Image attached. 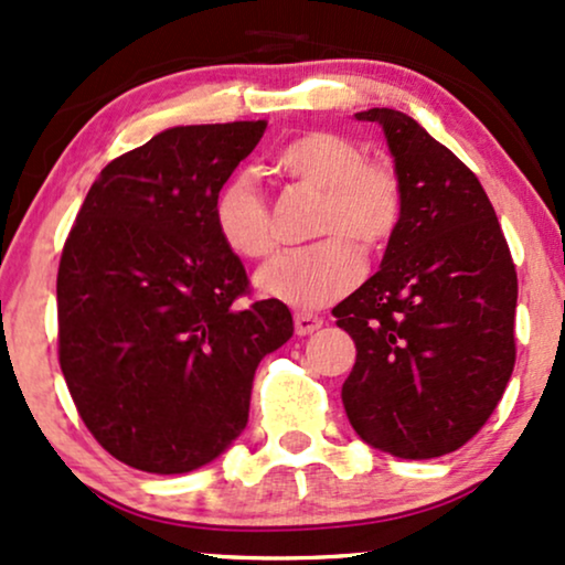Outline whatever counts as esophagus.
I'll return each instance as SVG.
<instances>
[{
  "label": "esophagus",
  "instance_id": "1",
  "mask_svg": "<svg viewBox=\"0 0 565 565\" xmlns=\"http://www.w3.org/2000/svg\"><path fill=\"white\" fill-rule=\"evenodd\" d=\"M323 326V318L312 316V312H295V331L297 337H310L316 334Z\"/></svg>",
  "mask_w": 565,
  "mask_h": 565
}]
</instances>
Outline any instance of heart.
Segmentation results:
<instances>
[{"label":"heart","instance_id":"1","mask_svg":"<svg viewBox=\"0 0 565 565\" xmlns=\"http://www.w3.org/2000/svg\"><path fill=\"white\" fill-rule=\"evenodd\" d=\"M278 168L291 181L323 192L318 247L278 255L257 270L265 297L300 310L337 302L363 278L358 247L376 253L403 221V183L390 162L365 160L348 136L310 131L278 152ZM215 226L231 253L265 257L276 247L270 210L249 175L226 183L215 202Z\"/></svg>","mask_w":565,"mask_h":565}]
</instances>
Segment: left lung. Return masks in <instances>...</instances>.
I'll return each instance as SVG.
<instances>
[{
	"instance_id": "left-lung-1",
	"label": "left lung",
	"mask_w": 565,
	"mask_h": 565,
	"mask_svg": "<svg viewBox=\"0 0 565 565\" xmlns=\"http://www.w3.org/2000/svg\"><path fill=\"white\" fill-rule=\"evenodd\" d=\"M403 183V221L382 268L334 308L355 342L342 384L352 429L405 460L463 447L515 363L519 278L477 175L411 115L373 107Z\"/></svg>"
}]
</instances>
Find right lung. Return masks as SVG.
I'll list each match as a JSON object with an SVG mask.
<instances>
[{"mask_svg":"<svg viewBox=\"0 0 565 565\" xmlns=\"http://www.w3.org/2000/svg\"><path fill=\"white\" fill-rule=\"evenodd\" d=\"M265 120L166 128L102 168L57 274L60 369L86 429L120 463L189 473L247 426L260 360L295 334L247 274L215 202Z\"/></svg>","mask_w":565,"mask_h":565,"instance_id":"add662e5","label":"right lung"}]
</instances>
